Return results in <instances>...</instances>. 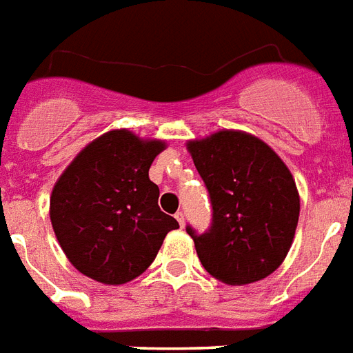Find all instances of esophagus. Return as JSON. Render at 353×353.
Instances as JSON below:
<instances>
[{
	"instance_id": "obj_1",
	"label": "esophagus",
	"mask_w": 353,
	"mask_h": 353,
	"mask_svg": "<svg viewBox=\"0 0 353 353\" xmlns=\"http://www.w3.org/2000/svg\"><path fill=\"white\" fill-rule=\"evenodd\" d=\"M174 217H176V221L180 223V227H184V212L179 210L176 214H174Z\"/></svg>"
}]
</instances>
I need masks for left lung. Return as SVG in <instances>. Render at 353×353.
I'll list each match as a JSON object with an SVG mask.
<instances>
[{"label": "left lung", "instance_id": "1", "mask_svg": "<svg viewBox=\"0 0 353 353\" xmlns=\"http://www.w3.org/2000/svg\"><path fill=\"white\" fill-rule=\"evenodd\" d=\"M188 148L212 206L205 232L186 225L201 264L227 285L268 277L285 261L298 227L299 195L288 167L243 132L223 130Z\"/></svg>", "mask_w": 353, "mask_h": 353}]
</instances>
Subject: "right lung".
Instances as JSON below:
<instances>
[{"label": "right lung", "mask_w": 353, "mask_h": 353, "mask_svg": "<svg viewBox=\"0 0 353 353\" xmlns=\"http://www.w3.org/2000/svg\"><path fill=\"white\" fill-rule=\"evenodd\" d=\"M165 145L113 130L87 145L57 180L50 217L61 248L81 274L105 285L136 279L179 221L158 206L148 169Z\"/></svg>", "instance_id": "obj_1"}]
</instances>
